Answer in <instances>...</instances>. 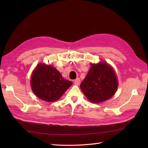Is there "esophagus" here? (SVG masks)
I'll list each match as a JSON object with an SVG mask.
<instances>
[{
    "label": "esophagus",
    "instance_id": "34e87169",
    "mask_svg": "<svg viewBox=\"0 0 148 148\" xmlns=\"http://www.w3.org/2000/svg\"><path fill=\"white\" fill-rule=\"evenodd\" d=\"M80 83V79L79 78H77L76 79L74 80V84H76V85H79Z\"/></svg>",
    "mask_w": 148,
    "mask_h": 148
}]
</instances>
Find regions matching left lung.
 I'll return each instance as SVG.
<instances>
[{"label":"left lung","mask_w":148,"mask_h":148,"mask_svg":"<svg viewBox=\"0 0 148 148\" xmlns=\"http://www.w3.org/2000/svg\"><path fill=\"white\" fill-rule=\"evenodd\" d=\"M92 67L80 84L86 98L94 103L105 101L114 95L118 81L114 71L104 62L91 64Z\"/></svg>","instance_id":"obj_1"}]
</instances>
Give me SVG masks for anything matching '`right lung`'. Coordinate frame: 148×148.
<instances>
[{"label":"right lung","instance_id":"obj_1","mask_svg":"<svg viewBox=\"0 0 148 148\" xmlns=\"http://www.w3.org/2000/svg\"><path fill=\"white\" fill-rule=\"evenodd\" d=\"M72 84L55 67L45 64L37 65L31 77L33 92L39 99L48 102L59 99Z\"/></svg>","mask_w":148,"mask_h":148}]
</instances>
